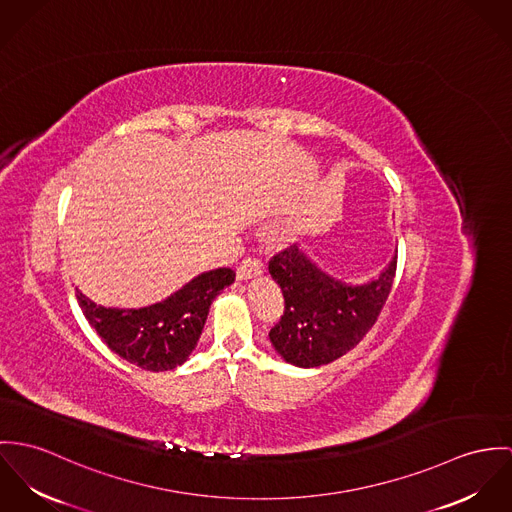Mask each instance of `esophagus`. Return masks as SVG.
Here are the masks:
<instances>
[{"mask_svg":"<svg viewBox=\"0 0 512 512\" xmlns=\"http://www.w3.org/2000/svg\"><path fill=\"white\" fill-rule=\"evenodd\" d=\"M263 275V263L255 257H247L241 261V265L237 267V279L239 281H249Z\"/></svg>","mask_w":512,"mask_h":512,"instance_id":"obj_1","label":"esophagus"}]
</instances>
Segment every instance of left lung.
Masks as SVG:
<instances>
[{
	"mask_svg": "<svg viewBox=\"0 0 512 512\" xmlns=\"http://www.w3.org/2000/svg\"><path fill=\"white\" fill-rule=\"evenodd\" d=\"M284 312L269 332L277 353L296 367H320L353 349L377 322L397 273V253L369 283L349 284L322 271L298 243L269 261Z\"/></svg>",
	"mask_w": 512,
	"mask_h": 512,
	"instance_id": "left-lung-1",
	"label": "left lung"
}]
</instances>
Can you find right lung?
Listing matches in <instances>:
<instances>
[{
    "instance_id": "add662e5",
    "label": "right lung",
    "mask_w": 512,
    "mask_h": 512,
    "mask_svg": "<svg viewBox=\"0 0 512 512\" xmlns=\"http://www.w3.org/2000/svg\"><path fill=\"white\" fill-rule=\"evenodd\" d=\"M233 281L228 267L206 271L169 298L141 308L100 306L78 288L76 300L88 324L121 359L145 371H169L190 357L214 298Z\"/></svg>"
}]
</instances>
